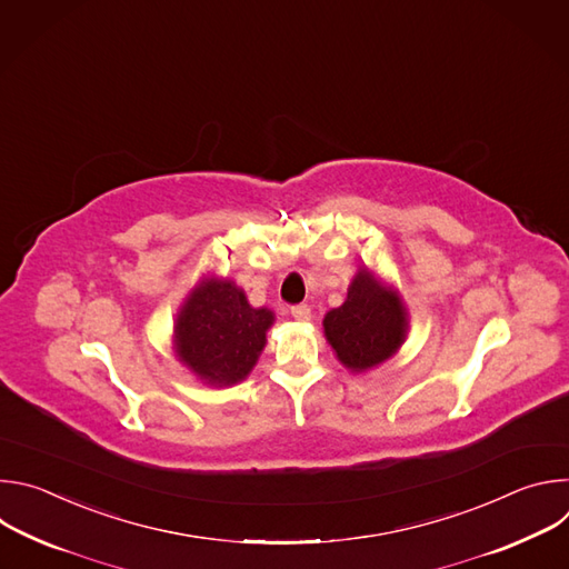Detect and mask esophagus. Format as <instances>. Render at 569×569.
I'll return each mask as SVG.
<instances>
[{
    "label": "esophagus",
    "mask_w": 569,
    "mask_h": 569,
    "mask_svg": "<svg viewBox=\"0 0 569 569\" xmlns=\"http://www.w3.org/2000/svg\"><path fill=\"white\" fill-rule=\"evenodd\" d=\"M292 317L297 319V321H310V306H306V303H299V306H292Z\"/></svg>",
    "instance_id": "obj_1"
}]
</instances>
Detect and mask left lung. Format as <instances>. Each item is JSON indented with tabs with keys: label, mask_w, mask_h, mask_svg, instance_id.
<instances>
[{
	"label": "left lung",
	"mask_w": 569,
	"mask_h": 569,
	"mask_svg": "<svg viewBox=\"0 0 569 569\" xmlns=\"http://www.w3.org/2000/svg\"><path fill=\"white\" fill-rule=\"evenodd\" d=\"M323 333L338 360L362 373L391 358L408 336V312L396 290L385 288L362 268L347 292V301L323 317Z\"/></svg>",
	"instance_id": "obj_1"
}]
</instances>
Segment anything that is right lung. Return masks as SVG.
<instances>
[{
	"mask_svg": "<svg viewBox=\"0 0 569 569\" xmlns=\"http://www.w3.org/2000/svg\"><path fill=\"white\" fill-rule=\"evenodd\" d=\"M272 321V310L252 308L233 281L204 279L180 308L178 358L207 385H236L254 369Z\"/></svg>",
	"mask_w": 569,
	"mask_h": 569,
	"instance_id": "right-lung-1",
	"label": "right lung"
}]
</instances>
